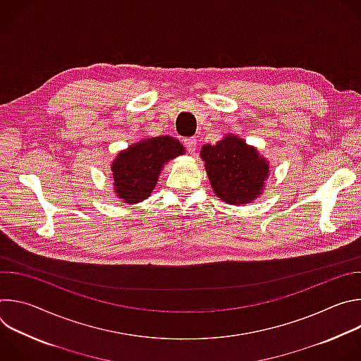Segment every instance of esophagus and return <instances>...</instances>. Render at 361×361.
I'll return each mask as SVG.
<instances>
[{
    "label": "esophagus",
    "mask_w": 361,
    "mask_h": 361,
    "mask_svg": "<svg viewBox=\"0 0 361 361\" xmlns=\"http://www.w3.org/2000/svg\"><path fill=\"white\" fill-rule=\"evenodd\" d=\"M184 145L185 148L188 149V152H194L195 148H197V138L195 137H188V138H184Z\"/></svg>",
    "instance_id": "obj_1"
}]
</instances>
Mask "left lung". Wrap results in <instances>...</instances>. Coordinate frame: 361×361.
<instances>
[{
  "mask_svg": "<svg viewBox=\"0 0 361 361\" xmlns=\"http://www.w3.org/2000/svg\"><path fill=\"white\" fill-rule=\"evenodd\" d=\"M216 195L227 204H248L262 195L269 178V161L234 134L200 151Z\"/></svg>",
  "mask_w": 361,
  "mask_h": 361,
  "instance_id": "left-lung-1",
  "label": "left lung"
}]
</instances>
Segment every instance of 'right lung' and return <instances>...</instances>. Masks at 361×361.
Instances as JSON below:
<instances>
[{"mask_svg":"<svg viewBox=\"0 0 361 361\" xmlns=\"http://www.w3.org/2000/svg\"><path fill=\"white\" fill-rule=\"evenodd\" d=\"M183 144L169 135L149 137L118 152L111 163L114 192L121 201L134 204L149 197L164 166L184 154Z\"/></svg>","mask_w":361,"mask_h":361,"instance_id":"add662e5","label":"right lung"}]
</instances>
